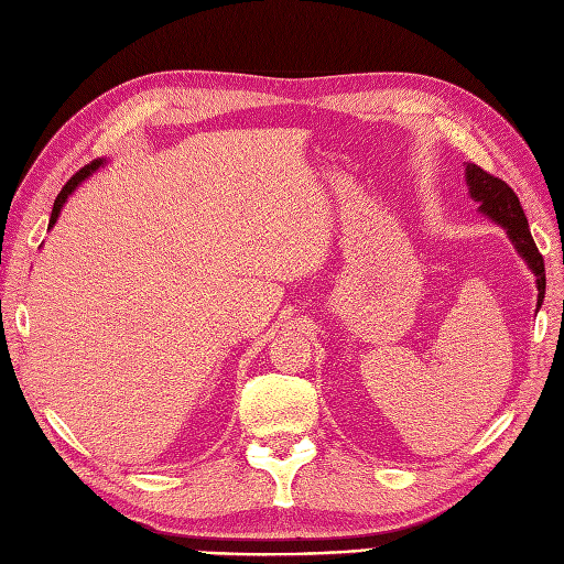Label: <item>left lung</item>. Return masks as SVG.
Segmentation results:
<instances>
[{
	"mask_svg": "<svg viewBox=\"0 0 564 564\" xmlns=\"http://www.w3.org/2000/svg\"><path fill=\"white\" fill-rule=\"evenodd\" d=\"M466 181H468V191L475 202H480V212H485L491 220H497L499 226L506 228L508 237L513 240L516 249L520 251L527 265L534 270L536 275V286H539V301L536 305L543 303L545 294V268H543V256L539 253V247L534 242L532 232H529L527 216L522 212V204L518 195L513 193L506 181L499 176H491L485 169L477 164L466 166Z\"/></svg>",
	"mask_w": 564,
	"mask_h": 564,
	"instance_id": "1",
	"label": "left lung"
}]
</instances>
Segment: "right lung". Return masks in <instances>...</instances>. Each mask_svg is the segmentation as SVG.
Instances as JSON below:
<instances>
[{
  "instance_id": "1",
  "label": "right lung",
  "mask_w": 564,
  "mask_h": 564,
  "mask_svg": "<svg viewBox=\"0 0 564 564\" xmlns=\"http://www.w3.org/2000/svg\"><path fill=\"white\" fill-rule=\"evenodd\" d=\"M100 164H104V162H100V160H94L91 164H87V166H82L79 169V172L70 178V181H67L65 185H63V191L58 193V197H56V202H54V209H51V220H48V226H54L56 224V218H58V214H61V207H63V204H65V199H67V195H70L73 191H75V187H77V183H82L84 178H87L91 172H96V169L100 166Z\"/></svg>"
}]
</instances>
